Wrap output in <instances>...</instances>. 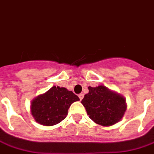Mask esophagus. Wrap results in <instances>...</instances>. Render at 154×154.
I'll return each mask as SVG.
<instances>
[{"label":"esophagus","mask_w":154,"mask_h":154,"mask_svg":"<svg viewBox=\"0 0 154 154\" xmlns=\"http://www.w3.org/2000/svg\"><path fill=\"white\" fill-rule=\"evenodd\" d=\"M78 97H79V98H80V100H82V99H83V97H84V94L83 93H81V94H79V96H78Z\"/></svg>","instance_id":"34e87169"}]
</instances>
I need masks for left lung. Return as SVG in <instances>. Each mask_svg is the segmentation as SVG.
Returning a JSON list of instances; mask_svg holds the SVG:
<instances>
[{
    "label": "left lung",
    "mask_w": 154,
    "mask_h": 154,
    "mask_svg": "<svg viewBox=\"0 0 154 154\" xmlns=\"http://www.w3.org/2000/svg\"><path fill=\"white\" fill-rule=\"evenodd\" d=\"M81 103L89 118L103 127H110L119 122L127 107L123 96L103 85L88 87V92L85 95Z\"/></svg>",
    "instance_id": "8db88e82"
}]
</instances>
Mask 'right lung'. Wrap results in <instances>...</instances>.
I'll return each mask as SVG.
<instances>
[{
    "mask_svg": "<svg viewBox=\"0 0 154 154\" xmlns=\"http://www.w3.org/2000/svg\"><path fill=\"white\" fill-rule=\"evenodd\" d=\"M80 100L72 91L59 86H53L45 93L38 95L31 103L34 119L43 126H54L68 115V109L73 102Z\"/></svg>",
    "mask_w": 154,
    "mask_h": 154,
    "instance_id": "add662e5",
    "label": "right lung"
}]
</instances>
